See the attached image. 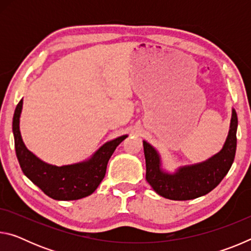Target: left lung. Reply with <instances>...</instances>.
I'll return each instance as SVG.
<instances>
[{
    "instance_id": "1",
    "label": "left lung",
    "mask_w": 251,
    "mask_h": 251,
    "mask_svg": "<svg viewBox=\"0 0 251 251\" xmlns=\"http://www.w3.org/2000/svg\"><path fill=\"white\" fill-rule=\"evenodd\" d=\"M237 125V114L232 109L230 129L223 150L210 159L193 166L182 167L173 175L161 171L158 154L144 141L148 184L160 196L172 201H190L211 192L227 175L235 159Z\"/></svg>"
}]
</instances>
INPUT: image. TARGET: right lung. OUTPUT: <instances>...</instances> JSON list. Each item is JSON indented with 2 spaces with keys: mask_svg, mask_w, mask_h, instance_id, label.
Wrapping results in <instances>:
<instances>
[{
  "mask_svg": "<svg viewBox=\"0 0 251 251\" xmlns=\"http://www.w3.org/2000/svg\"><path fill=\"white\" fill-rule=\"evenodd\" d=\"M22 105L23 100H21L13 116V134L16 156L24 175L45 195L56 201H76L94 193L104 179L110 156L127 135L106 143L85 163L53 166L45 164L25 147L19 126Z\"/></svg>",
  "mask_w": 251,
  "mask_h": 251,
  "instance_id": "1",
  "label": "right lung"
}]
</instances>
